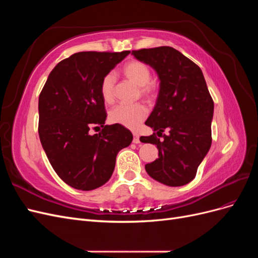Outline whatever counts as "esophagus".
Here are the masks:
<instances>
[{"label":"esophagus","instance_id":"1","mask_svg":"<svg viewBox=\"0 0 258 258\" xmlns=\"http://www.w3.org/2000/svg\"><path fill=\"white\" fill-rule=\"evenodd\" d=\"M140 140H139V134L138 132H134V143H139Z\"/></svg>","mask_w":258,"mask_h":258}]
</instances>
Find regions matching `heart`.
<instances>
[{
    "label": "heart",
    "instance_id": "b5f03b06",
    "mask_svg": "<svg viewBox=\"0 0 258 258\" xmlns=\"http://www.w3.org/2000/svg\"><path fill=\"white\" fill-rule=\"evenodd\" d=\"M121 72L127 80L139 86L141 96L152 99L156 93V86L151 81V70L145 63L138 60L127 62ZM101 95L105 102H112L115 95V76L106 74L101 82ZM147 115V110L142 103L118 104L110 112V120L130 129L137 128Z\"/></svg>",
    "mask_w": 258,
    "mask_h": 258
}]
</instances>
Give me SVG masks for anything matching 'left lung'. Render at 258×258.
<instances>
[{
	"label": "left lung",
	"instance_id": "1",
	"mask_svg": "<svg viewBox=\"0 0 258 258\" xmlns=\"http://www.w3.org/2000/svg\"><path fill=\"white\" fill-rule=\"evenodd\" d=\"M132 54L154 69L160 81L155 107L145 124L162 140L155 134L142 138L141 142L157 146L159 156L145 165V170L159 183L183 186L196 176L212 143L214 103L204 73L182 52L169 46L132 50Z\"/></svg>",
	"mask_w": 258,
	"mask_h": 258
}]
</instances>
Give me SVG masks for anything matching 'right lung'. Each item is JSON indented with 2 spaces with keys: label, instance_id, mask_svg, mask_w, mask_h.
Here are the masks:
<instances>
[{
  "label": "right lung",
  "instance_id": "add662e5",
  "mask_svg": "<svg viewBox=\"0 0 258 258\" xmlns=\"http://www.w3.org/2000/svg\"><path fill=\"white\" fill-rule=\"evenodd\" d=\"M130 51H82L52 69L38 98V136L53 170L73 188L92 190L113 174L116 156L132 142L121 124H104L103 77ZM103 127L90 135L92 127Z\"/></svg>",
  "mask_w": 258,
  "mask_h": 258
}]
</instances>
